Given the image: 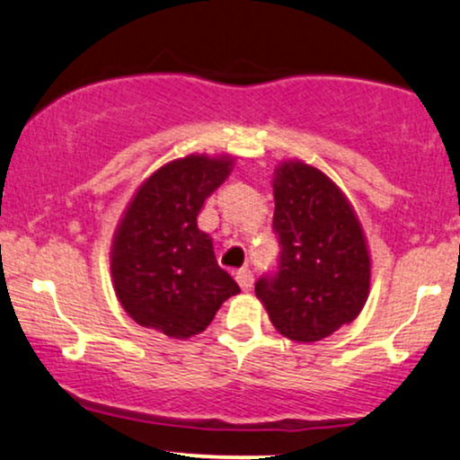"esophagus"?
Wrapping results in <instances>:
<instances>
[{
  "label": "esophagus",
  "mask_w": 460,
  "mask_h": 460,
  "mask_svg": "<svg viewBox=\"0 0 460 460\" xmlns=\"http://www.w3.org/2000/svg\"><path fill=\"white\" fill-rule=\"evenodd\" d=\"M235 280H237V285L242 287V289L244 291H248L252 287V272L248 268H242V270H237L235 272Z\"/></svg>",
  "instance_id": "esophagus-1"
}]
</instances>
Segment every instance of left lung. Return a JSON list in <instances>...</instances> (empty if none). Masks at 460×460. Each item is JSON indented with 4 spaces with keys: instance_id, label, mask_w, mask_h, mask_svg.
Instances as JSON below:
<instances>
[{
    "instance_id": "1",
    "label": "left lung",
    "mask_w": 460,
    "mask_h": 460,
    "mask_svg": "<svg viewBox=\"0 0 460 460\" xmlns=\"http://www.w3.org/2000/svg\"><path fill=\"white\" fill-rule=\"evenodd\" d=\"M274 201L280 252L254 293L280 334L321 341L356 319L367 302L370 259L362 226L334 181L308 164L279 169Z\"/></svg>"
}]
</instances>
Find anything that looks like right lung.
Masks as SVG:
<instances>
[{"mask_svg":"<svg viewBox=\"0 0 460 460\" xmlns=\"http://www.w3.org/2000/svg\"><path fill=\"white\" fill-rule=\"evenodd\" d=\"M234 160L188 156L160 167L126 209L111 254L121 306L146 328L188 339L240 287L216 261L197 216Z\"/></svg>","mask_w":460,"mask_h":460,"instance_id":"add662e5","label":"right lung"}]
</instances>
